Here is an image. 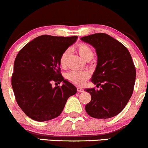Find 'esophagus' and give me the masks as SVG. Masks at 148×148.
Returning a JSON list of instances; mask_svg holds the SVG:
<instances>
[{"label":"esophagus","mask_w":148,"mask_h":148,"mask_svg":"<svg viewBox=\"0 0 148 148\" xmlns=\"http://www.w3.org/2000/svg\"><path fill=\"white\" fill-rule=\"evenodd\" d=\"M77 91H78V92H83V91H84V89H83V88H82V87H78V88H77Z\"/></svg>","instance_id":"esophagus-1"}]
</instances>
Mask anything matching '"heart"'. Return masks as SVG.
Here are the masks:
<instances>
[{"instance_id": "obj_1", "label": "heart", "mask_w": 148, "mask_h": 148, "mask_svg": "<svg viewBox=\"0 0 148 148\" xmlns=\"http://www.w3.org/2000/svg\"><path fill=\"white\" fill-rule=\"evenodd\" d=\"M77 50H78L80 56L83 59H85V60L92 59V57H93V51L91 49L90 47L87 45V44H80L78 45ZM68 54H69V51H65L63 52V54L60 56V64L63 68H65L66 66L67 59H68ZM66 77L68 78V80L69 81H71V83L80 85L85 83V81L88 77V73L87 72H85V71H72L67 74Z\"/></svg>"}]
</instances>
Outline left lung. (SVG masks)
Segmentation results:
<instances>
[{
  "label": "left lung",
  "instance_id": "1",
  "mask_svg": "<svg viewBox=\"0 0 148 148\" xmlns=\"http://www.w3.org/2000/svg\"><path fill=\"white\" fill-rule=\"evenodd\" d=\"M96 51L97 65L90 80L100 89H85L91 95L85 106L90 116L108 119L118 115L133 92L136 71L130 53L121 42L106 33L80 38Z\"/></svg>",
  "mask_w": 148,
  "mask_h": 148
}]
</instances>
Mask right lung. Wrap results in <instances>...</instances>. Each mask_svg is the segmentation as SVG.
I'll return each instance as SVG.
<instances>
[{
    "label": "right lung",
    "mask_w": 148,
    "mask_h": 148,
    "mask_svg": "<svg viewBox=\"0 0 148 148\" xmlns=\"http://www.w3.org/2000/svg\"><path fill=\"white\" fill-rule=\"evenodd\" d=\"M77 36L57 37L43 35L36 38L18 53L11 83L18 105L36 121L57 118L68 97L77 88L60 73V58ZM63 83L53 88L51 83Z\"/></svg>",
    "instance_id": "obj_1"
}]
</instances>
